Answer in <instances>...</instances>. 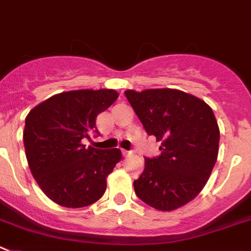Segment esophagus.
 Here are the masks:
<instances>
[{
  "label": "esophagus",
  "instance_id": "1",
  "mask_svg": "<svg viewBox=\"0 0 251 251\" xmlns=\"http://www.w3.org/2000/svg\"><path fill=\"white\" fill-rule=\"evenodd\" d=\"M131 152L130 151H126V150H123V156L124 157H127V156H130Z\"/></svg>",
  "mask_w": 251,
  "mask_h": 251
}]
</instances>
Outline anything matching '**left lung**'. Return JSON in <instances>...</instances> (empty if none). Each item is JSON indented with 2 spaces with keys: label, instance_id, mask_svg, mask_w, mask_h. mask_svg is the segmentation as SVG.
Listing matches in <instances>:
<instances>
[{
  "label": "left lung",
  "instance_id": "obj_1",
  "mask_svg": "<svg viewBox=\"0 0 251 251\" xmlns=\"http://www.w3.org/2000/svg\"><path fill=\"white\" fill-rule=\"evenodd\" d=\"M125 95L146 132L161 141L160 156L145 158L135 193L154 209H178L201 193L217 162L221 132L214 112L177 89H128Z\"/></svg>",
  "mask_w": 251,
  "mask_h": 251
}]
</instances>
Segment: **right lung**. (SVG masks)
Instances as JSON below:
<instances>
[{"mask_svg":"<svg viewBox=\"0 0 251 251\" xmlns=\"http://www.w3.org/2000/svg\"><path fill=\"white\" fill-rule=\"evenodd\" d=\"M114 89L63 91L28 112L23 130L25 157L49 200L67 208L97 202L106 191L107 176L120 162L119 149L85 147L97 132V116L118 99Z\"/></svg>","mask_w":251,"mask_h":251,"instance_id":"right-lung-1","label":"right lung"}]
</instances>
